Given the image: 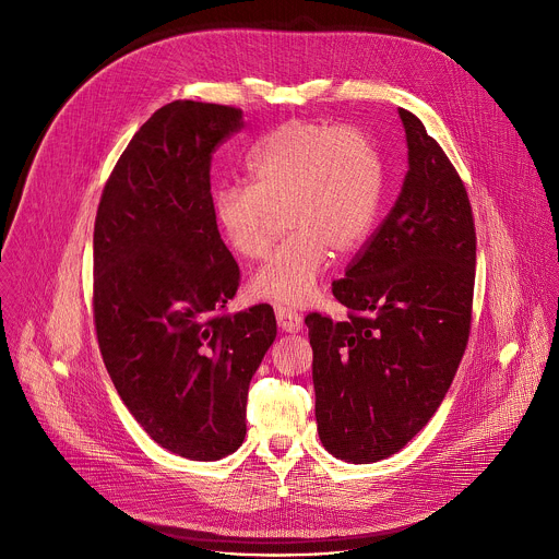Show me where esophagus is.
Returning a JSON list of instances; mask_svg holds the SVG:
<instances>
[{
    "label": "esophagus",
    "instance_id": "1",
    "mask_svg": "<svg viewBox=\"0 0 559 559\" xmlns=\"http://www.w3.org/2000/svg\"><path fill=\"white\" fill-rule=\"evenodd\" d=\"M276 323L283 332H289V334H296L302 330V316L296 311V309H289V307H276Z\"/></svg>",
    "mask_w": 559,
    "mask_h": 559
}]
</instances>
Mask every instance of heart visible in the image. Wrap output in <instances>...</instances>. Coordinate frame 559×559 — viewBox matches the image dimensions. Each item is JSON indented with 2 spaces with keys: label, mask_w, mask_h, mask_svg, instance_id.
I'll list each match as a JSON object with an SVG mask.
<instances>
[{
  "label": "heart",
  "mask_w": 559,
  "mask_h": 559,
  "mask_svg": "<svg viewBox=\"0 0 559 559\" xmlns=\"http://www.w3.org/2000/svg\"><path fill=\"white\" fill-rule=\"evenodd\" d=\"M243 168L248 183L214 188V225L227 250L252 263L267 254L281 210L289 234L250 281V294L302 305L332 252H354L371 231L382 197L380 154L358 130L287 121L248 150Z\"/></svg>",
  "instance_id": "1"
}]
</instances>
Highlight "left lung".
Wrapping results in <instances>:
<instances>
[{
	"label": "left lung",
	"instance_id": "8db88e82",
	"mask_svg": "<svg viewBox=\"0 0 559 559\" xmlns=\"http://www.w3.org/2000/svg\"><path fill=\"white\" fill-rule=\"evenodd\" d=\"M409 170L395 205L332 285L349 318L307 313L323 447L369 464L401 451L447 395L471 332L475 225L460 175L405 108Z\"/></svg>",
	"mask_w": 559,
	"mask_h": 559
}]
</instances>
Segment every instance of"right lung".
<instances>
[{
  "instance_id": "obj_1",
  "label": "right lung",
  "mask_w": 559,
  "mask_h": 559,
  "mask_svg": "<svg viewBox=\"0 0 559 559\" xmlns=\"http://www.w3.org/2000/svg\"><path fill=\"white\" fill-rule=\"evenodd\" d=\"M243 126L231 106L158 108L95 218V328L115 389L156 444L205 462L243 444L250 380L276 338L270 305L216 313L241 272L214 225L210 166Z\"/></svg>"
}]
</instances>
